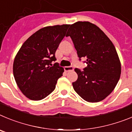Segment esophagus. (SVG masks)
<instances>
[{"instance_id": "esophagus-1", "label": "esophagus", "mask_w": 132, "mask_h": 132, "mask_svg": "<svg viewBox=\"0 0 132 132\" xmlns=\"http://www.w3.org/2000/svg\"><path fill=\"white\" fill-rule=\"evenodd\" d=\"M65 72H70V71H73V68L72 66H65L64 68Z\"/></svg>"}]
</instances>
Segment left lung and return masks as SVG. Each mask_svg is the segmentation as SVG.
Returning a JSON list of instances; mask_svg holds the SVG:
<instances>
[{
	"label": "left lung",
	"mask_w": 132,
	"mask_h": 132,
	"mask_svg": "<svg viewBox=\"0 0 132 132\" xmlns=\"http://www.w3.org/2000/svg\"><path fill=\"white\" fill-rule=\"evenodd\" d=\"M66 36L72 39L79 60L85 58L84 71L74 70L78 79L73 89L89 103L103 101L112 93L120 77L121 64L112 41L96 25L89 22L72 24Z\"/></svg>",
	"instance_id": "8db88e82"
}]
</instances>
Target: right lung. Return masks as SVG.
I'll return each mask as SVG.
<instances>
[{
  "label": "right lung",
  "instance_id": "add662e5",
  "mask_svg": "<svg viewBox=\"0 0 132 132\" xmlns=\"http://www.w3.org/2000/svg\"><path fill=\"white\" fill-rule=\"evenodd\" d=\"M70 25L41 28L26 40L14 59L13 73L18 86L26 97L34 101L45 98L54 90L64 68L55 53Z\"/></svg>",
  "mask_w": 132,
  "mask_h": 132
}]
</instances>
